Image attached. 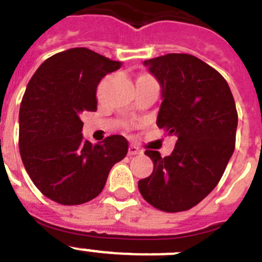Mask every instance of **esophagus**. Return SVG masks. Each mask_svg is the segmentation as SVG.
<instances>
[{"mask_svg": "<svg viewBox=\"0 0 262 262\" xmlns=\"http://www.w3.org/2000/svg\"><path fill=\"white\" fill-rule=\"evenodd\" d=\"M142 154V149H139L136 144H130L128 148V155L129 156H134V155Z\"/></svg>", "mask_w": 262, "mask_h": 262, "instance_id": "obj_1", "label": "esophagus"}]
</instances>
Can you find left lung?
<instances>
[{
	"instance_id": "8db88e82",
	"label": "left lung",
	"mask_w": 262,
	"mask_h": 262,
	"mask_svg": "<svg viewBox=\"0 0 262 262\" xmlns=\"http://www.w3.org/2000/svg\"><path fill=\"white\" fill-rule=\"evenodd\" d=\"M161 87L156 124L177 139L169 156L147 149L154 171L138 182L142 197L156 209H192L216 187L234 152L238 115L227 80L187 53L144 61Z\"/></svg>"
}]
</instances>
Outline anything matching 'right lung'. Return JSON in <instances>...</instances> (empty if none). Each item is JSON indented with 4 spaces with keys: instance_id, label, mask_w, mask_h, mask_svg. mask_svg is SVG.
Wrapping results in <instances>:
<instances>
[{
    "instance_id": "1",
    "label": "right lung",
    "mask_w": 262,
    "mask_h": 262,
    "mask_svg": "<svg viewBox=\"0 0 262 262\" xmlns=\"http://www.w3.org/2000/svg\"><path fill=\"white\" fill-rule=\"evenodd\" d=\"M121 63L88 48H70L45 61L27 85L19 113V148L35 187L61 205L97 197L111 167L128 152L123 136L92 144L80 114L96 111V90Z\"/></svg>"
}]
</instances>
